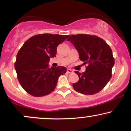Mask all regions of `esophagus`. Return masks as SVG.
<instances>
[{"mask_svg":"<svg viewBox=\"0 0 131 131\" xmlns=\"http://www.w3.org/2000/svg\"><path fill=\"white\" fill-rule=\"evenodd\" d=\"M73 72V71L72 70H71V69H68L67 70V73H69V74H70V73H72Z\"/></svg>","mask_w":131,"mask_h":131,"instance_id":"obj_1","label":"esophagus"}]
</instances>
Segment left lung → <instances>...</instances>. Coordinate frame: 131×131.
<instances>
[{
  "label": "left lung",
  "mask_w": 131,
  "mask_h": 131,
  "mask_svg": "<svg viewBox=\"0 0 131 131\" xmlns=\"http://www.w3.org/2000/svg\"><path fill=\"white\" fill-rule=\"evenodd\" d=\"M67 40L74 45L84 64H88L85 72L81 74L75 71L79 81L73 84V88L82 94H97L112 78V68L115 64L112 49L103 39L94 35H71Z\"/></svg>",
  "instance_id": "8db88e82"
}]
</instances>
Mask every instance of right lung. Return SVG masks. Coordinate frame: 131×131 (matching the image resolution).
Wrapping results in <instances>:
<instances>
[{
	"label": "right lung",
	"mask_w": 131,
	"mask_h": 131,
	"mask_svg": "<svg viewBox=\"0 0 131 131\" xmlns=\"http://www.w3.org/2000/svg\"><path fill=\"white\" fill-rule=\"evenodd\" d=\"M69 35L40 34L24 43L15 63L17 78L26 92L34 97L50 94L59 76L67 72L64 67H49L50 58L56 57L57 48Z\"/></svg>",
	"instance_id": "1"
}]
</instances>
